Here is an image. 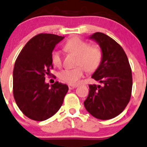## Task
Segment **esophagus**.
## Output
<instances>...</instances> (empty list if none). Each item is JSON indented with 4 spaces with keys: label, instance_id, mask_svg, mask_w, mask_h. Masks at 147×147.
I'll use <instances>...</instances> for the list:
<instances>
[{
    "label": "esophagus",
    "instance_id": "34e87169",
    "mask_svg": "<svg viewBox=\"0 0 147 147\" xmlns=\"http://www.w3.org/2000/svg\"><path fill=\"white\" fill-rule=\"evenodd\" d=\"M76 87H77V86H76V85H71V84L68 85V88H69V89H73Z\"/></svg>",
    "mask_w": 147,
    "mask_h": 147
}]
</instances>
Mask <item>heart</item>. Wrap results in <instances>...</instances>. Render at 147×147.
Segmentation results:
<instances>
[{
  "label": "heart",
  "instance_id": "1",
  "mask_svg": "<svg viewBox=\"0 0 147 147\" xmlns=\"http://www.w3.org/2000/svg\"><path fill=\"white\" fill-rule=\"evenodd\" d=\"M63 48L67 53L77 56L74 68H65L58 73V77L62 82L70 84H76L84 76V69L92 73L97 70L102 61V51L97 45H90L88 42L78 37L70 38L64 44ZM52 63L55 66H61L62 57L61 52L55 50L51 55Z\"/></svg>",
  "mask_w": 147,
  "mask_h": 147
}]
</instances>
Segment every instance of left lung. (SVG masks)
Wrapping results in <instances>:
<instances>
[{
  "instance_id": "1",
  "label": "left lung",
  "mask_w": 147,
  "mask_h": 147,
  "mask_svg": "<svg viewBox=\"0 0 147 147\" xmlns=\"http://www.w3.org/2000/svg\"><path fill=\"white\" fill-rule=\"evenodd\" d=\"M89 38L94 40L102 51V61L92 78L103 85H89V95L84 105L94 118L111 119L121 114L130 101L131 68L123 49L111 37L96 32Z\"/></svg>"
}]
</instances>
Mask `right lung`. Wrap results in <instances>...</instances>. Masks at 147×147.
Masks as SVG:
<instances>
[{
    "instance_id": "add662e5",
    "label": "right lung",
    "mask_w": 147,
    "mask_h": 147,
    "mask_svg": "<svg viewBox=\"0 0 147 147\" xmlns=\"http://www.w3.org/2000/svg\"><path fill=\"white\" fill-rule=\"evenodd\" d=\"M64 37L39 34L31 39L19 53L13 72V92L16 105L29 118L42 121L61 108L68 90L65 84L45 83L53 68L51 55Z\"/></svg>"
}]
</instances>
